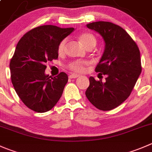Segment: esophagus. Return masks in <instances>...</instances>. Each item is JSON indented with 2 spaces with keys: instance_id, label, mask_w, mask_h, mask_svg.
I'll return each instance as SVG.
<instances>
[{
  "instance_id": "obj_1",
  "label": "esophagus",
  "mask_w": 152,
  "mask_h": 152,
  "mask_svg": "<svg viewBox=\"0 0 152 152\" xmlns=\"http://www.w3.org/2000/svg\"><path fill=\"white\" fill-rule=\"evenodd\" d=\"M79 76H80L78 74H71L69 76V78H70V79H76V78L79 77Z\"/></svg>"
}]
</instances>
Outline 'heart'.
I'll return each mask as SVG.
<instances>
[{
	"label": "heart",
	"mask_w": 152,
	"mask_h": 152,
	"mask_svg": "<svg viewBox=\"0 0 152 152\" xmlns=\"http://www.w3.org/2000/svg\"><path fill=\"white\" fill-rule=\"evenodd\" d=\"M79 39H80L81 42L84 47L88 49V48L91 47H95L96 45V39L95 36L93 34L89 33V32H85L82 33V35L79 36ZM67 39H64L61 41L59 43L58 47V53H63L65 50L66 45H67ZM88 64V61H75L73 62L70 63L68 65V67L73 71L76 72V73H82L85 70V66Z\"/></svg>",
	"instance_id": "obj_1"
}]
</instances>
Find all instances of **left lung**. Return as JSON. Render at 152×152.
Wrapping results in <instances>:
<instances>
[{
  "mask_svg": "<svg viewBox=\"0 0 152 152\" xmlns=\"http://www.w3.org/2000/svg\"><path fill=\"white\" fill-rule=\"evenodd\" d=\"M104 42V50L95 70L106 75L105 82L89 78L85 95L90 102L102 110H110L130 96L141 71L140 53L137 44L121 26L107 21L88 23Z\"/></svg>",
  "mask_w": 152,
  "mask_h": 152,
  "instance_id": "left-lung-1",
  "label": "left lung"
}]
</instances>
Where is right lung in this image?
Here are the masks:
<instances>
[{
    "label": "right lung",
    "mask_w": 152,
    "mask_h": 152,
    "mask_svg": "<svg viewBox=\"0 0 152 152\" xmlns=\"http://www.w3.org/2000/svg\"><path fill=\"white\" fill-rule=\"evenodd\" d=\"M74 28L53 25L38 26L26 32L16 46L10 69L13 87L26 107L38 113L51 110L62 95L68 76L45 74V63L58 56L60 42Z\"/></svg>",
    "instance_id": "right-lung-1"
}]
</instances>
